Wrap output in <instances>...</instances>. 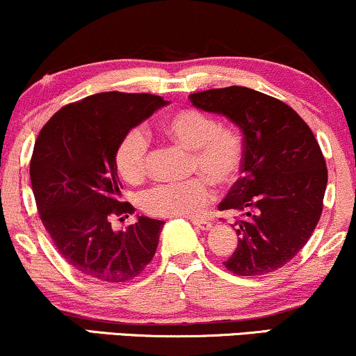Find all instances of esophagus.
<instances>
[{
    "mask_svg": "<svg viewBox=\"0 0 356 356\" xmlns=\"http://www.w3.org/2000/svg\"><path fill=\"white\" fill-rule=\"evenodd\" d=\"M192 223L195 225V228H199V230H202V232L210 230L211 225H213L211 222H209V220H193Z\"/></svg>",
    "mask_w": 356,
    "mask_h": 356,
    "instance_id": "34e87169",
    "label": "esophagus"
}]
</instances>
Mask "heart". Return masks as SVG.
Returning a JSON list of instances; mask_svg holds the SVG:
<instances>
[{
	"instance_id": "heart-1",
	"label": "heart",
	"mask_w": 356,
	"mask_h": 356,
	"mask_svg": "<svg viewBox=\"0 0 356 356\" xmlns=\"http://www.w3.org/2000/svg\"><path fill=\"white\" fill-rule=\"evenodd\" d=\"M161 129L175 145L191 151V170L200 175L184 182L157 184L139 197L146 213L154 217L197 218L213 204L217 186L227 187L240 177L245 164V139L233 126L197 108H182L165 116ZM149 141L139 128L121 138L115 164L121 177L138 182L146 175Z\"/></svg>"
}]
</instances>
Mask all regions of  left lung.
Segmentation results:
<instances>
[{
  "mask_svg": "<svg viewBox=\"0 0 356 356\" xmlns=\"http://www.w3.org/2000/svg\"><path fill=\"white\" fill-rule=\"evenodd\" d=\"M191 102L230 118L245 139L241 177L218 205L241 213L225 268L238 276L276 271L304 248L322 215L327 165L312 129L284 102L246 87L197 92Z\"/></svg>",
  "mask_w": 356,
  "mask_h": 356,
  "instance_id": "obj_1",
  "label": "left lung"
}]
</instances>
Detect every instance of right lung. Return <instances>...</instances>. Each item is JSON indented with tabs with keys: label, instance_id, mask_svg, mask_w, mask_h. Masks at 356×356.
I'll use <instances>...</instances> for the list:
<instances>
[{
	"label": "right lung",
	"instance_id": "add662e5",
	"mask_svg": "<svg viewBox=\"0 0 356 356\" xmlns=\"http://www.w3.org/2000/svg\"><path fill=\"white\" fill-rule=\"evenodd\" d=\"M164 105L151 93H97L60 108L35 139L29 174L39 217L62 258L83 276L121 284L154 258L163 220L138 217L113 232L110 218L134 211L120 200L116 147Z\"/></svg>",
	"mask_w": 356,
	"mask_h": 356
}]
</instances>
